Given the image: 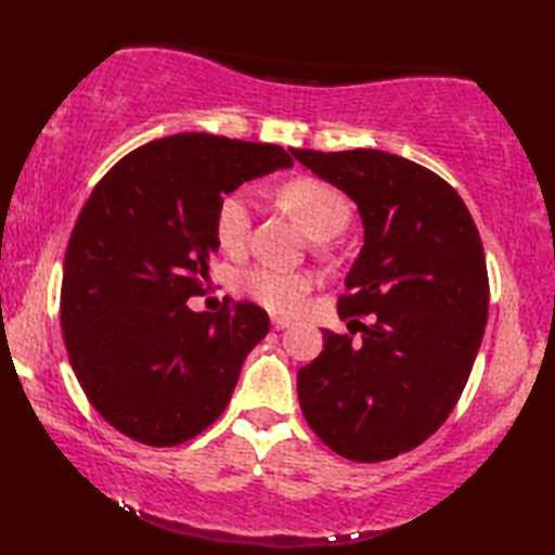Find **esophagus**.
<instances>
[{
  "label": "esophagus",
  "instance_id": "obj_1",
  "mask_svg": "<svg viewBox=\"0 0 555 555\" xmlns=\"http://www.w3.org/2000/svg\"><path fill=\"white\" fill-rule=\"evenodd\" d=\"M292 321L285 319V315H273V327L275 331H285V327H289Z\"/></svg>",
  "mask_w": 555,
  "mask_h": 555
}]
</instances>
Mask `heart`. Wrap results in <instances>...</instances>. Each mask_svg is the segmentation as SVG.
Instances as JSON below:
<instances>
[{
	"label": "heart",
	"instance_id": "b5f03b06",
	"mask_svg": "<svg viewBox=\"0 0 555 555\" xmlns=\"http://www.w3.org/2000/svg\"><path fill=\"white\" fill-rule=\"evenodd\" d=\"M280 198L294 215V220L301 224V230L313 240H331L340 234L352 215V206L343 191L321 182V179H294L287 186H282ZM251 220L254 206L246 191H232L220 201L218 212H215V234L224 251H244L248 234H251ZM242 285L270 311L292 313L301 307L304 297L311 289V278L292 273V270L258 266L244 273Z\"/></svg>",
	"mask_w": 555,
	"mask_h": 555
}]
</instances>
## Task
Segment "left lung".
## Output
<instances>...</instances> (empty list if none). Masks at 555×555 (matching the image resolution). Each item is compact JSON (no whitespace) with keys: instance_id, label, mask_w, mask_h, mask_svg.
<instances>
[{"instance_id":"8db88e82","label":"left lung","mask_w":555,"mask_h":555,"mask_svg":"<svg viewBox=\"0 0 555 555\" xmlns=\"http://www.w3.org/2000/svg\"><path fill=\"white\" fill-rule=\"evenodd\" d=\"M357 203L364 246L345 278L340 319L361 340L323 331L297 373L301 412L323 443L354 462L416 448L448 420L489 319V275L465 201L431 169L376 149H289Z\"/></svg>"}]
</instances>
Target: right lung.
Wrapping results in <instances>:
<instances>
[{"label": "right lung", "mask_w": 555, "mask_h": 555, "mask_svg": "<svg viewBox=\"0 0 555 555\" xmlns=\"http://www.w3.org/2000/svg\"><path fill=\"white\" fill-rule=\"evenodd\" d=\"M292 167L273 143L186 131L135 149L93 189L64 256L62 331L90 404L139 443L198 436L228 406L268 313L189 309L218 254L220 201Z\"/></svg>", "instance_id": "add662e5"}]
</instances>
